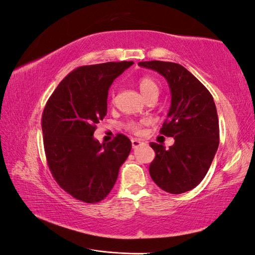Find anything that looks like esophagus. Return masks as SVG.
I'll use <instances>...</instances> for the list:
<instances>
[{
	"mask_svg": "<svg viewBox=\"0 0 255 255\" xmlns=\"http://www.w3.org/2000/svg\"><path fill=\"white\" fill-rule=\"evenodd\" d=\"M131 142H132V147H133V148H137L138 146H140V145L143 144L142 140L137 139V138H132Z\"/></svg>",
	"mask_w": 255,
	"mask_h": 255,
	"instance_id": "34e87169",
	"label": "esophagus"
}]
</instances>
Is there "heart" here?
Returning <instances> with one entry per match:
<instances>
[{
	"label": "heart",
	"instance_id": "1",
	"mask_svg": "<svg viewBox=\"0 0 255 255\" xmlns=\"http://www.w3.org/2000/svg\"><path fill=\"white\" fill-rule=\"evenodd\" d=\"M137 85L140 93H142V95L146 98V100L152 97V96H157L158 97V94H159V86H158V84L156 83L154 78H151L149 76H144L142 78H139ZM112 101H113V95H112ZM147 123H148V120H143L140 122L131 121V122H128L126 127L128 131H131L135 134H140L142 133V127Z\"/></svg>",
	"mask_w": 255,
	"mask_h": 255
}]
</instances>
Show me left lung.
<instances>
[{
	"label": "left lung",
	"mask_w": 255,
	"mask_h": 255,
	"mask_svg": "<svg viewBox=\"0 0 255 255\" xmlns=\"http://www.w3.org/2000/svg\"><path fill=\"white\" fill-rule=\"evenodd\" d=\"M138 65L165 77L171 93V106L160 133L173 137L174 144L166 149L150 143L156 154L149 166L150 177L168 193H184L204 179L218 148L219 124L213 96L178 63L146 61Z\"/></svg>",
	"instance_id": "1"
}]
</instances>
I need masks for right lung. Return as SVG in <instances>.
Wrapping results in <instances>:
<instances>
[{"label": "right lung", "mask_w": 255, "mask_h": 255, "mask_svg": "<svg viewBox=\"0 0 255 255\" xmlns=\"http://www.w3.org/2000/svg\"><path fill=\"white\" fill-rule=\"evenodd\" d=\"M133 61L80 66L64 77L44 107L41 120L48 166L74 199L98 203L110 193L132 144L117 134L109 143L94 138L107 115L108 90Z\"/></svg>", "instance_id": "obj_1"}]
</instances>
